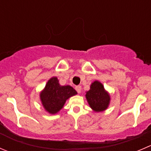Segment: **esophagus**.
<instances>
[{
	"instance_id": "34e87169",
	"label": "esophagus",
	"mask_w": 151,
	"mask_h": 151,
	"mask_svg": "<svg viewBox=\"0 0 151 151\" xmlns=\"http://www.w3.org/2000/svg\"><path fill=\"white\" fill-rule=\"evenodd\" d=\"M75 89H76V91H77V93H80L82 91V87L80 86H77L75 87Z\"/></svg>"
}]
</instances>
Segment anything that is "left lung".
Instances as JSON below:
<instances>
[{
	"mask_svg": "<svg viewBox=\"0 0 151 151\" xmlns=\"http://www.w3.org/2000/svg\"><path fill=\"white\" fill-rule=\"evenodd\" d=\"M86 99L92 110L96 112H101L108 108L111 97L104 88L100 82L94 81L90 86V90L86 92Z\"/></svg>",
	"mask_w": 151,
	"mask_h": 151,
	"instance_id": "1",
	"label": "left lung"
}]
</instances>
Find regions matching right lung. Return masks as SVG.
Segmentation results:
<instances>
[{
  "label": "right lung",
  "instance_id": "1",
  "mask_svg": "<svg viewBox=\"0 0 151 151\" xmlns=\"http://www.w3.org/2000/svg\"><path fill=\"white\" fill-rule=\"evenodd\" d=\"M77 91L70 86H60L56 77L49 80L44 89L40 92L42 105L47 112L55 114L63 108L67 99L77 94Z\"/></svg>",
  "mask_w": 151,
  "mask_h": 151
}]
</instances>
